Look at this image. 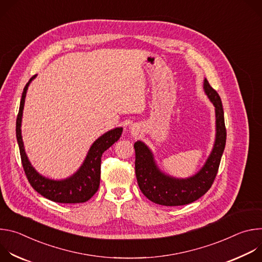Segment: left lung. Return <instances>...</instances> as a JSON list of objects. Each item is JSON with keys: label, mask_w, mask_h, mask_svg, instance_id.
Here are the masks:
<instances>
[{"label": "left lung", "mask_w": 262, "mask_h": 262, "mask_svg": "<svg viewBox=\"0 0 262 262\" xmlns=\"http://www.w3.org/2000/svg\"><path fill=\"white\" fill-rule=\"evenodd\" d=\"M203 89L215 110V140L204 166L189 178H175L163 173L154 155L143 142L135 143L136 176L141 192L149 200L165 206L192 203L202 197L213 183L226 145V127L222 100L217 92L204 79Z\"/></svg>", "instance_id": "8db88e82"}]
</instances>
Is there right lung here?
Segmentation results:
<instances>
[{
	"instance_id": "obj_1",
	"label": "right lung",
	"mask_w": 262,
	"mask_h": 262,
	"mask_svg": "<svg viewBox=\"0 0 262 262\" xmlns=\"http://www.w3.org/2000/svg\"><path fill=\"white\" fill-rule=\"evenodd\" d=\"M35 77L36 76L32 77L24 88L19 104V111L16 118V139L26 176L30 184L32 185V188L37 193H39L41 196L46 197L49 200L59 203L86 202L97 192L99 188L100 163L102 154L119 140L122 134V127L111 129L107 133L103 134L101 137H99L90 147L88 155L81 168L72 176L62 180H54L40 175L33 168L28 160L24 148L20 129L27 90L30 83Z\"/></svg>"
}]
</instances>
